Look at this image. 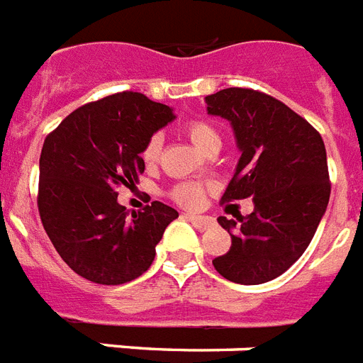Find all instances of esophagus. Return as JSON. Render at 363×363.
<instances>
[{
	"label": "esophagus",
	"mask_w": 363,
	"mask_h": 363,
	"mask_svg": "<svg viewBox=\"0 0 363 363\" xmlns=\"http://www.w3.org/2000/svg\"><path fill=\"white\" fill-rule=\"evenodd\" d=\"M185 217H187V219H189V221L199 228V230H206V228L213 227V223H216L211 217H206V216H191V213H187Z\"/></svg>",
	"instance_id": "34e87169"
}]
</instances>
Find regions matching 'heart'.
<instances>
[{
	"instance_id": "b5f03b06",
	"label": "heart",
	"mask_w": 363,
	"mask_h": 363,
	"mask_svg": "<svg viewBox=\"0 0 363 363\" xmlns=\"http://www.w3.org/2000/svg\"><path fill=\"white\" fill-rule=\"evenodd\" d=\"M184 133L191 140V144L206 155L208 152L219 150L221 147V135L216 127L208 123L204 120H193L189 123H185ZM161 153V138L159 136H152L147 140L144 152H142V159L147 164L155 163ZM172 199L179 202L182 206L187 208H196L200 206L202 199H204V189L199 184H179L172 189Z\"/></svg>"
}]
</instances>
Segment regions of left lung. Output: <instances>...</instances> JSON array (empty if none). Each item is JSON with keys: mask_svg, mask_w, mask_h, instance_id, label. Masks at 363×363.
Wrapping results in <instances>:
<instances>
[{"mask_svg": "<svg viewBox=\"0 0 363 363\" xmlns=\"http://www.w3.org/2000/svg\"><path fill=\"white\" fill-rule=\"evenodd\" d=\"M206 110L230 123L242 153L223 202L251 196L255 204L238 221L217 219L232 245L213 268L232 283L260 285L300 259L326 213V147L301 116L255 89H221L206 97Z\"/></svg>", "mask_w": 363, "mask_h": 363, "instance_id": "obj_1", "label": "left lung"}]
</instances>
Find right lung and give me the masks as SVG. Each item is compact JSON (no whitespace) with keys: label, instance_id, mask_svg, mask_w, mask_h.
<instances>
[{"label":"right lung","instance_id":"right-lung-1","mask_svg":"<svg viewBox=\"0 0 363 363\" xmlns=\"http://www.w3.org/2000/svg\"><path fill=\"white\" fill-rule=\"evenodd\" d=\"M170 106L136 91L84 104L46 136L39 159V213L67 266L99 285L140 277L178 211L152 202L129 211L118 189L144 172L147 140L174 121Z\"/></svg>","mask_w":363,"mask_h":363}]
</instances>
